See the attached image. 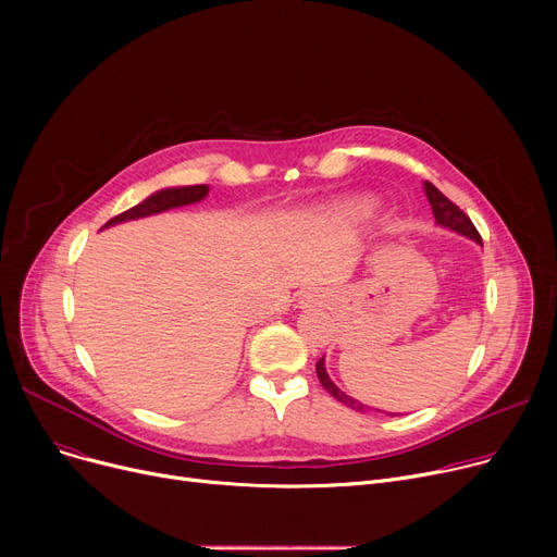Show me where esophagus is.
Returning <instances> with one entry per match:
<instances>
[{
	"mask_svg": "<svg viewBox=\"0 0 557 557\" xmlns=\"http://www.w3.org/2000/svg\"><path fill=\"white\" fill-rule=\"evenodd\" d=\"M300 305L302 307L323 305V294H320V290H307V294H302V298H300Z\"/></svg>",
	"mask_w": 557,
	"mask_h": 557,
	"instance_id": "1",
	"label": "esophagus"
}]
</instances>
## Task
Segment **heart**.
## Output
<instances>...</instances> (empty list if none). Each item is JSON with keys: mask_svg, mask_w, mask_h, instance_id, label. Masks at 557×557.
Masks as SVG:
<instances>
[{"mask_svg": "<svg viewBox=\"0 0 557 557\" xmlns=\"http://www.w3.org/2000/svg\"><path fill=\"white\" fill-rule=\"evenodd\" d=\"M336 210H338L343 216H347V219L359 221V219H366V216L372 214L374 200L368 198V196H347V198H341V200L336 202Z\"/></svg>", "mask_w": 557, "mask_h": 557, "instance_id": "1", "label": "heart"}]
</instances>
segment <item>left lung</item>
Instances as JSON below:
<instances>
[{
    "instance_id": "8db88e82",
    "label": "left lung",
    "mask_w": 557,
    "mask_h": 557,
    "mask_svg": "<svg viewBox=\"0 0 557 557\" xmlns=\"http://www.w3.org/2000/svg\"><path fill=\"white\" fill-rule=\"evenodd\" d=\"M424 191H426L429 205H431V210H433V219H435L437 225L447 227V230H451V232H458V234H462V237L472 239V242H476L479 246H483V239H481V234L476 232L474 223H472L470 219H467V214H465L462 210H458V205H454L441 189H435L431 183H424ZM315 374H318V379H320V384H323V388H325L332 397H336L341 404L349 406V408H352V411H359V413L372 411L370 406L361 404V401L355 399V397L345 395V393L332 382L327 370H325V357L315 363ZM374 411H379V408H374Z\"/></svg>"
}]
</instances>
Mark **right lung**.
<instances>
[{
    "label": "right lung",
    "instance_id": "add662e5",
    "mask_svg": "<svg viewBox=\"0 0 557 557\" xmlns=\"http://www.w3.org/2000/svg\"><path fill=\"white\" fill-rule=\"evenodd\" d=\"M210 194L208 185H189V187H166L160 189L156 194H151L149 198H144L141 202H137L135 208L122 212L120 216L110 219L103 227L124 223V221H135V219H144V216H153L173 208H183V205H191V202H200L205 196Z\"/></svg>",
    "mask_w": 557,
    "mask_h": 557
}]
</instances>
